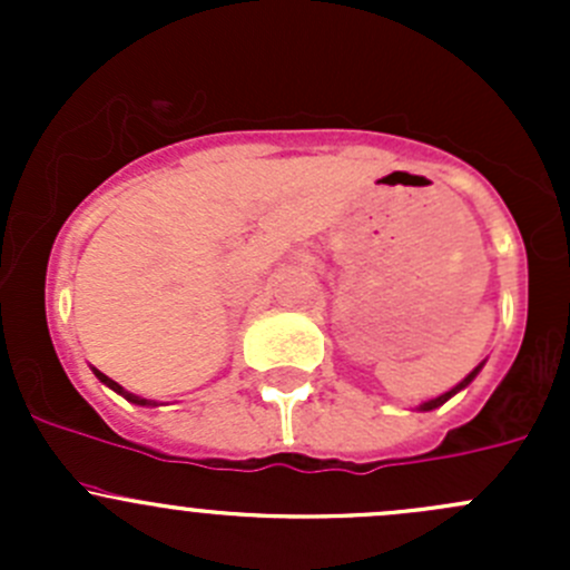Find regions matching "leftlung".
I'll return each instance as SVG.
<instances>
[{"mask_svg":"<svg viewBox=\"0 0 570 570\" xmlns=\"http://www.w3.org/2000/svg\"><path fill=\"white\" fill-rule=\"evenodd\" d=\"M476 372H480V366H476V370H474V372H471V375H469V377H463V381H461V383H458V386H455V389H452V392H446V394L435 396V400L424 402V405H419V407H422V411H433V407L444 405V402H446V400H450V396H452V394H458V392H461V389H465V386H469V383H471V381H474V377H476Z\"/></svg>","mask_w":570,"mask_h":570,"instance_id":"1","label":"left lung"}]
</instances>
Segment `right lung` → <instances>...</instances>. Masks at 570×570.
Returning <instances> with one entry per match:
<instances>
[{"label": "right lung", "mask_w": 570, "mask_h": 570, "mask_svg": "<svg viewBox=\"0 0 570 570\" xmlns=\"http://www.w3.org/2000/svg\"><path fill=\"white\" fill-rule=\"evenodd\" d=\"M94 372H96V377H99V381H101V383H107V386H109V389H112V392L124 394V396H126V400H129V402H135V405H154V402H151V400H142V396H135V394L124 392V389H120V386H118V383H115V381H109V377H107V375H101V372H99V370H94Z\"/></svg>", "instance_id": "obj_1"}]
</instances>
